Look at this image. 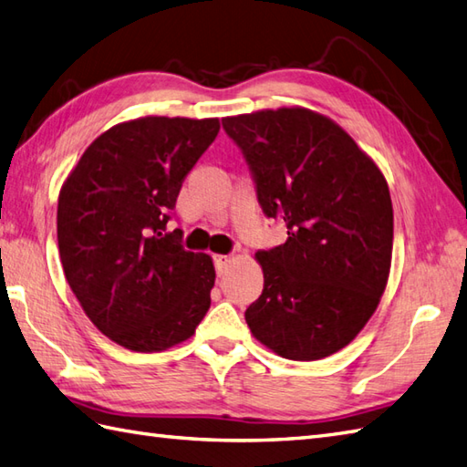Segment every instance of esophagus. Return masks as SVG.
<instances>
[{"label": "esophagus", "mask_w": 467, "mask_h": 467, "mask_svg": "<svg viewBox=\"0 0 467 467\" xmlns=\"http://www.w3.org/2000/svg\"><path fill=\"white\" fill-rule=\"evenodd\" d=\"M215 260V269H217V275H223L225 274V269H227V265H230V262H232V255H215L213 257Z\"/></svg>", "instance_id": "1"}]
</instances>
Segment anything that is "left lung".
Wrapping results in <instances>:
<instances>
[{
	"label": "left lung",
	"mask_w": 467,
	"mask_h": 467,
	"mask_svg": "<svg viewBox=\"0 0 467 467\" xmlns=\"http://www.w3.org/2000/svg\"><path fill=\"white\" fill-rule=\"evenodd\" d=\"M222 123L250 165L264 213L287 225L285 244L255 254L264 292L245 309L247 326L287 359L336 354L364 329L388 285V182L348 131L307 108Z\"/></svg>",
	"instance_id": "left-lung-1"
}]
</instances>
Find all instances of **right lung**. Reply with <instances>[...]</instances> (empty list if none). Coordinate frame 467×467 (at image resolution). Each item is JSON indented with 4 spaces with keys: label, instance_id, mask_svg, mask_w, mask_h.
Here are the masks:
<instances>
[{
    "label": "right lung",
    "instance_id": "add662e5",
    "mask_svg": "<svg viewBox=\"0 0 467 467\" xmlns=\"http://www.w3.org/2000/svg\"><path fill=\"white\" fill-rule=\"evenodd\" d=\"M220 119L148 116L89 143L61 185L57 244L79 306L103 336L131 351H163L195 334L215 269L168 232L185 175Z\"/></svg>",
    "mask_w": 467,
    "mask_h": 467
}]
</instances>
